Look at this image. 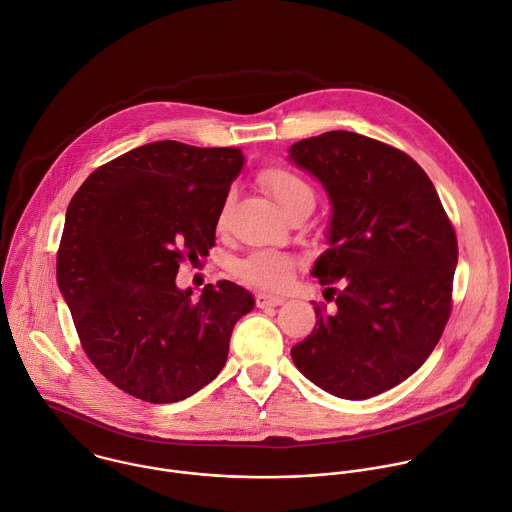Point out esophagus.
Returning a JSON list of instances; mask_svg holds the SVG:
<instances>
[{"instance_id":"esophagus-1","label":"esophagus","mask_w":512,"mask_h":512,"mask_svg":"<svg viewBox=\"0 0 512 512\" xmlns=\"http://www.w3.org/2000/svg\"><path fill=\"white\" fill-rule=\"evenodd\" d=\"M256 304H258V308L280 306V304H284V298H282V296H276V294H264V292H260V294L256 296Z\"/></svg>"}]
</instances>
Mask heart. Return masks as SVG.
Returning <instances> with one entry per match:
<instances>
[{
    "mask_svg": "<svg viewBox=\"0 0 512 512\" xmlns=\"http://www.w3.org/2000/svg\"><path fill=\"white\" fill-rule=\"evenodd\" d=\"M260 184L266 188V192L274 198V202L286 212L294 204L304 202V200H314V192L310 184L300 178L298 174L284 170V168H268L260 174ZM230 198L226 200L228 206ZM294 258L282 252H270V250H260L244 260L238 262L236 272L242 280L268 288V290H280L290 284L292 274H294Z\"/></svg>",
    "mask_w": 512,
    "mask_h": 512,
    "instance_id": "b5f03b06",
    "label": "heart"
}]
</instances>
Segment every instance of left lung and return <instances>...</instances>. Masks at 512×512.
I'll return each instance as SVG.
<instances>
[{"label":"left lung","mask_w":512,"mask_h":512,"mask_svg":"<svg viewBox=\"0 0 512 512\" xmlns=\"http://www.w3.org/2000/svg\"><path fill=\"white\" fill-rule=\"evenodd\" d=\"M290 162L328 194V250L312 276L332 306L290 354L316 386L346 400L382 394L414 374L450 316L454 230L424 170L404 152L354 132L290 146Z\"/></svg>","instance_id":"left-lung-1"}]
</instances>
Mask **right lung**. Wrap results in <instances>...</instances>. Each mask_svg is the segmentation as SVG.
Here are the masks:
<instances>
[{"instance_id":"add662e5","label":"right lung","mask_w":512,"mask_h":512,"mask_svg":"<svg viewBox=\"0 0 512 512\" xmlns=\"http://www.w3.org/2000/svg\"><path fill=\"white\" fill-rule=\"evenodd\" d=\"M238 148L174 140L98 168L72 198L58 252V286L94 366L154 404L184 400L226 364L234 324L254 296L228 280L180 290V262L208 256Z\"/></svg>"}]
</instances>
